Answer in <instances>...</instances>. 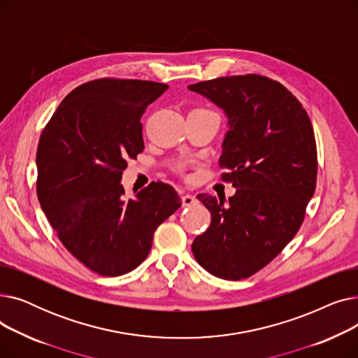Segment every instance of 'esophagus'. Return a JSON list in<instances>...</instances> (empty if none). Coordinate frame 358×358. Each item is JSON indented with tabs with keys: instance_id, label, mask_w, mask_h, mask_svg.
<instances>
[{
	"instance_id": "esophagus-1",
	"label": "esophagus",
	"mask_w": 358,
	"mask_h": 358,
	"mask_svg": "<svg viewBox=\"0 0 358 358\" xmlns=\"http://www.w3.org/2000/svg\"><path fill=\"white\" fill-rule=\"evenodd\" d=\"M196 203H197V199H196L194 194H190V193L182 194V204L187 206V208H189V206L196 204Z\"/></svg>"
}]
</instances>
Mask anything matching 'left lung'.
<instances>
[{
    "label": "left lung",
    "instance_id": "1",
    "mask_svg": "<svg viewBox=\"0 0 358 358\" xmlns=\"http://www.w3.org/2000/svg\"><path fill=\"white\" fill-rule=\"evenodd\" d=\"M228 117L219 166L236 193L199 194L212 213L192 251L224 280L248 278L271 262L297 234L316 187L317 157L306 110L280 83L257 73L189 85Z\"/></svg>",
    "mask_w": 358,
    "mask_h": 358
}]
</instances>
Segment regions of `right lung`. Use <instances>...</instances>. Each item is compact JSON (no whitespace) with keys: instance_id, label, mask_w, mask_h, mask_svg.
<instances>
[{"instance_id":"1","label":"right lung","mask_w":358,"mask_h":358,"mask_svg":"<svg viewBox=\"0 0 358 358\" xmlns=\"http://www.w3.org/2000/svg\"><path fill=\"white\" fill-rule=\"evenodd\" d=\"M168 85L100 78L62 100L37 146V199L64 247L106 277L135 270L152 247L154 232L181 199L157 181L135 199L120 182L127 158L145 145L141 117Z\"/></svg>"}]
</instances>
